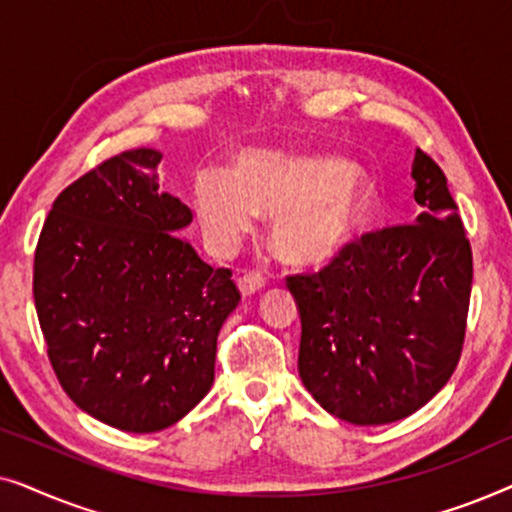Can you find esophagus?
I'll return each mask as SVG.
<instances>
[{
    "instance_id": "obj_1",
    "label": "esophagus",
    "mask_w": 512,
    "mask_h": 512,
    "mask_svg": "<svg viewBox=\"0 0 512 512\" xmlns=\"http://www.w3.org/2000/svg\"><path fill=\"white\" fill-rule=\"evenodd\" d=\"M237 286H240L242 296H251V293L263 289L265 286V277L261 272H244V275L237 277Z\"/></svg>"
}]
</instances>
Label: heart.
<instances>
[{"instance_id":"1","label":"heart","mask_w":512,"mask_h":512,"mask_svg":"<svg viewBox=\"0 0 512 512\" xmlns=\"http://www.w3.org/2000/svg\"><path fill=\"white\" fill-rule=\"evenodd\" d=\"M202 235L219 254L272 216V244L286 263L324 268L356 247L382 209L377 181L352 160L326 153L251 149L233 174L202 170L193 184Z\"/></svg>"}]
</instances>
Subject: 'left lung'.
<instances>
[{
	"label": "left lung",
	"mask_w": 512,
	"mask_h": 512,
	"mask_svg": "<svg viewBox=\"0 0 512 512\" xmlns=\"http://www.w3.org/2000/svg\"><path fill=\"white\" fill-rule=\"evenodd\" d=\"M412 226L368 233L314 275L286 277L300 312L298 373L349 424L412 415L450 380L464 347L473 254L447 179L415 153Z\"/></svg>",
	"instance_id": "obj_1"
}]
</instances>
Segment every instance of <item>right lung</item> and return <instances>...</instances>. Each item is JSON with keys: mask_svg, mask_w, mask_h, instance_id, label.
<instances>
[{"mask_svg": "<svg viewBox=\"0 0 512 512\" xmlns=\"http://www.w3.org/2000/svg\"><path fill=\"white\" fill-rule=\"evenodd\" d=\"M156 149L123 151L58 195L34 254V305L62 389L90 417L153 433L214 382L216 338L240 303L179 230L191 209L158 186Z\"/></svg>", "mask_w": 512, "mask_h": 512, "instance_id": "obj_1", "label": "right lung"}]
</instances>
